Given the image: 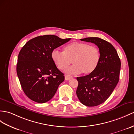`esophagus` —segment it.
Segmentation results:
<instances>
[{
	"mask_svg": "<svg viewBox=\"0 0 134 134\" xmlns=\"http://www.w3.org/2000/svg\"><path fill=\"white\" fill-rule=\"evenodd\" d=\"M71 78H72V76H70V75H67V74L65 75V80H66V81L69 80L70 79H71Z\"/></svg>",
	"mask_w": 134,
	"mask_h": 134,
	"instance_id": "obj_1",
	"label": "esophagus"
}]
</instances>
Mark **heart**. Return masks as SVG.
I'll return each mask as SVG.
<instances>
[{
	"instance_id": "heart-1",
	"label": "heart",
	"mask_w": 134,
	"mask_h": 134,
	"mask_svg": "<svg viewBox=\"0 0 134 134\" xmlns=\"http://www.w3.org/2000/svg\"><path fill=\"white\" fill-rule=\"evenodd\" d=\"M51 57L56 66L60 70L66 68L71 63L72 66L67 68L65 72L69 74H83L92 73L99 63L100 52L93 45L80 42H73L64 48V52L54 49Z\"/></svg>"
}]
</instances>
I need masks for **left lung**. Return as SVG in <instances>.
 Segmentation results:
<instances>
[{
  "instance_id": "left-lung-1",
  "label": "left lung",
  "mask_w": 134,
  "mask_h": 134,
  "mask_svg": "<svg viewBox=\"0 0 134 134\" xmlns=\"http://www.w3.org/2000/svg\"><path fill=\"white\" fill-rule=\"evenodd\" d=\"M81 41L92 42L99 49L100 58L92 73L77 77V96L83 105L93 107L105 102L119 82L120 60L111 44L99 37H87Z\"/></svg>"
}]
</instances>
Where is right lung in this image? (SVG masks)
<instances>
[{
	"label": "right lung",
	"mask_w": 134,
	"mask_h": 134,
	"mask_svg": "<svg viewBox=\"0 0 134 134\" xmlns=\"http://www.w3.org/2000/svg\"><path fill=\"white\" fill-rule=\"evenodd\" d=\"M70 39H62L55 35L39 36L21 48L16 71L22 89L29 99L43 103L54 96L65 77L53 63L51 53Z\"/></svg>",
	"instance_id": "add662e5"
}]
</instances>
